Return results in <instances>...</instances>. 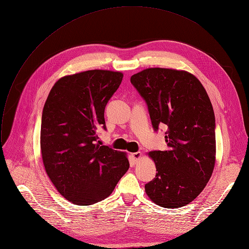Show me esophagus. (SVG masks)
I'll use <instances>...</instances> for the list:
<instances>
[{
  "label": "esophagus",
  "mask_w": 249,
  "mask_h": 249,
  "mask_svg": "<svg viewBox=\"0 0 249 249\" xmlns=\"http://www.w3.org/2000/svg\"><path fill=\"white\" fill-rule=\"evenodd\" d=\"M131 157L133 158V160H135V162H136V161H138V160H140V158L142 157V153H140V152L132 153V154H131Z\"/></svg>",
  "instance_id": "1"
}]
</instances>
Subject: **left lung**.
Listing matches in <instances>:
<instances>
[{"instance_id":"8db88e82","label":"left lung","mask_w":249,"mask_h":249,"mask_svg":"<svg viewBox=\"0 0 249 249\" xmlns=\"http://www.w3.org/2000/svg\"><path fill=\"white\" fill-rule=\"evenodd\" d=\"M131 83L148 104L154 129L167 128V150L148 154L158 172L145 191L160 207H183L203 191L215 167L211 100L201 82L183 70L148 68L133 75Z\"/></svg>"}]
</instances>
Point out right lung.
<instances>
[{
	"instance_id": "right-lung-1",
	"label": "right lung",
	"mask_w": 249,
	"mask_h": 249,
	"mask_svg": "<svg viewBox=\"0 0 249 249\" xmlns=\"http://www.w3.org/2000/svg\"><path fill=\"white\" fill-rule=\"evenodd\" d=\"M123 73L89 70L59 79L44 104L40 129L45 171L58 192L75 205L107 198L129 168L125 152L97 143L104 108Z\"/></svg>"
}]
</instances>
